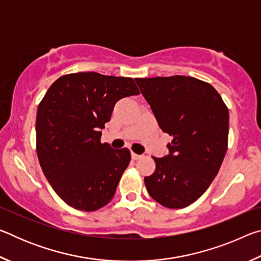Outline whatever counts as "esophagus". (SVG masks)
Masks as SVG:
<instances>
[{"label":"esophagus","instance_id":"obj_1","mask_svg":"<svg viewBox=\"0 0 261 261\" xmlns=\"http://www.w3.org/2000/svg\"><path fill=\"white\" fill-rule=\"evenodd\" d=\"M131 158H132V160H138V159L141 158V155H138V154H136V153L132 152L131 153Z\"/></svg>","mask_w":261,"mask_h":261}]
</instances>
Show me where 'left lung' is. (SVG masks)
<instances>
[{
	"label": "left lung",
	"mask_w": 261,
	"mask_h": 261,
	"mask_svg": "<svg viewBox=\"0 0 261 261\" xmlns=\"http://www.w3.org/2000/svg\"><path fill=\"white\" fill-rule=\"evenodd\" d=\"M159 126L173 137L169 154L153 158L155 171L144 178L154 200L184 208L213 182L228 148L229 112L211 84L187 76L136 78Z\"/></svg>",
	"instance_id": "8db88e82"
}]
</instances>
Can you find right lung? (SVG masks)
I'll return each instance as SVG.
<instances>
[{
	"label": "right lung",
	"mask_w": 261,
	"mask_h": 261,
	"mask_svg": "<svg viewBox=\"0 0 261 261\" xmlns=\"http://www.w3.org/2000/svg\"><path fill=\"white\" fill-rule=\"evenodd\" d=\"M139 94L134 79L98 72L64 74L51 84L37 113V154L62 200L93 212L114 197L131 160L127 148L100 141L115 103Z\"/></svg>",
	"instance_id": "add662e5"
}]
</instances>
